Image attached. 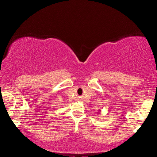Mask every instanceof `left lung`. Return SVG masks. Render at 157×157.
Here are the masks:
<instances>
[{"mask_svg":"<svg viewBox=\"0 0 157 157\" xmlns=\"http://www.w3.org/2000/svg\"><path fill=\"white\" fill-rule=\"evenodd\" d=\"M98 113H101V110H99V111H98Z\"/></svg>","mask_w":157,"mask_h":157,"instance_id":"left-lung-1","label":"left lung"}]
</instances>
